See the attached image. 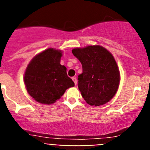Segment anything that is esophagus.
Returning <instances> with one entry per match:
<instances>
[{
    "mask_svg": "<svg viewBox=\"0 0 150 150\" xmlns=\"http://www.w3.org/2000/svg\"><path fill=\"white\" fill-rule=\"evenodd\" d=\"M72 79H73V81H74V84L76 85V83H77V79H76V77H73Z\"/></svg>",
    "mask_w": 150,
    "mask_h": 150,
    "instance_id": "obj_1",
    "label": "esophagus"
}]
</instances>
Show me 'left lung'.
Listing matches in <instances>:
<instances>
[{"mask_svg": "<svg viewBox=\"0 0 150 150\" xmlns=\"http://www.w3.org/2000/svg\"><path fill=\"white\" fill-rule=\"evenodd\" d=\"M72 53L83 66L78 88L87 104L100 106L110 100L120 84V71L112 54L100 46L74 49Z\"/></svg>", "mask_w": 150, "mask_h": 150, "instance_id": "8db88e82", "label": "left lung"}]
</instances>
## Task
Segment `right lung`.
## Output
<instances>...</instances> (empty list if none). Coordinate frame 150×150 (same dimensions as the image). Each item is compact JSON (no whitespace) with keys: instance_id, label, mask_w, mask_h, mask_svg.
<instances>
[{"instance_id":"add662e5","label":"right lung","mask_w":150,"mask_h":150,"mask_svg":"<svg viewBox=\"0 0 150 150\" xmlns=\"http://www.w3.org/2000/svg\"><path fill=\"white\" fill-rule=\"evenodd\" d=\"M60 50L50 48L36 55L25 73V84L29 95L41 104H51L74 86L67 68L60 64Z\"/></svg>"}]
</instances>
